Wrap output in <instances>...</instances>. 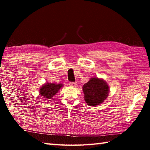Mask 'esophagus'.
Here are the masks:
<instances>
[{"label": "esophagus", "instance_id": "1", "mask_svg": "<svg viewBox=\"0 0 150 150\" xmlns=\"http://www.w3.org/2000/svg\"><path fill=\"white\" fill-rule=\"evenodd\" d=\"M69 85L70 86H71V87H76V86H77V82H69Z\"/></svg>", "mask_w": 150, "mask_h": 150}]
</instances>
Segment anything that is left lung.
<instances>
[{
    "label": "left lung",
    "mask_w": 150,
    "mask_h": 150,
    "mask_svg": "<svg viewBox=\"0 0 150 150\" xmlns=\"http://www.w3.org/2000/svg\"><path fill=\"white\" fill-rule=\"evenodd\" d=\"M85 102L91 106H96L104 102L109 93V87L105 80L97 77L91 78L83 86Z\"/></svg>",
    "instance_id": "8db88e82"
}]
</instances>
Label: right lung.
<instances>
[{"instance_id": "obj_1", "label": "right lung", "mask_w": 150, "mask_h": 150, "mask_svg": "<svg viewBox=\"0 0 150 150\" xmlns=\"http://www.w3.org/2000/svg\"><path fill=\"white\" fill-rule=\"evenodd\" d=\"M62 87L63 84H55V83H45L40 88V94L46 99H50L54 97L55 94L58 93V91Z\"/></svg>"}]
</instances>
